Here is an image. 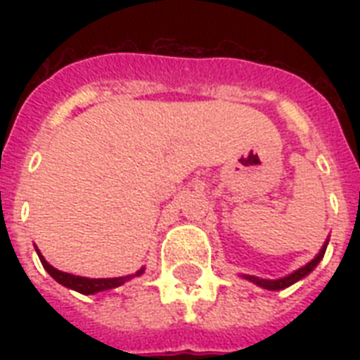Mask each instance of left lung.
<instances>
[{
	"mask_svg": "<svg viewBox=\"0 0 360 360\" xmlns=\"http://www.w3.org/2000/svg\"><path fill=\"white\" fill-rule=\"evenodd\" d=\"M327 245H329V239L325 240L323 246H321V250L316 254V257H314V259H310L307 265H302L301 269H297V271H293V273L288 274V276H282V278H276V280H269V278H259V276H254V274H240V278L248 280V282L259 285V288H263V290H269V291L285 290V288H290V285H293L295 282H299V280L307 278L308 274L312 273L314 269L318 267V263L323 259V254H325V250H327Z\"/></svg>",
	"mask_w": 360,
	"mask_h": 360,
	"instance_id": "obj_1",
	"label": "left lung"
}]
</instances>
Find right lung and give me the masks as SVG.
<instances>
[{"instance_id":"1","label":"right lung","mask_w":360,"mask_h":360,"mask_svg":"<svg viewBox=\"0 0 360 360\" xmlns=\"http://www.w3.org/2000/svg\"><path fill=\"white\" fill-rule=\"evenodd\" d=\"M37 254H39V259H41L42 267L46 269L48 274L52 276L56 282H59L65 288H69V290H75L78 293H84V295H95L98 291H106V290H114V288H120L123 285L124 282H129V280L136 278V276H140L143 274L146 267H141L140 271H136L134 274H127V276H117V278H87V276H76V274L70 273H63V271H59V269L52 267L50 263L44 259V256L41 254V250L35 246Z\"/></svg>"}]
</instances>
